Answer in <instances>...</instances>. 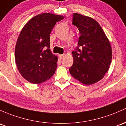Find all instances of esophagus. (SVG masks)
I'll return each mask as SVG.
<instances>
[{
  "mask_svg": "<svg viewBox=\"0 0 126 126\" xmlns=\"http://www.w3.org/2000/svg\"><path fill=\"white\" fill-rule=\"evenodd\" d=\"M58 56H59V59H63L64 55H58Z\"/></svg>",
  "mask_w": 126,
  "mask_h": 126,
  "instance_id": "obj_1",
  "label": "esophagus"
}]
</instances>
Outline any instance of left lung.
Returning <instances> with one entry per match:
<instances>
[{"label": "left lung", "mask_w": 126, "mask_h": 126, "mask_svg": "<svg viewBox=\"0 0 126 126\" xmlns=\"http://www.w3.org/2000/svg\"><path fill=\"white\" fill-rule=\"evenodd\" d=\"M73 25L78 28V46L73 51V64L69 71L83 84H94L103 79L112 61V48L100 25L90 17L73 15ZM82 47L79 49V47Z\"/></svg>", "instance_id": "1"}]
</instances>
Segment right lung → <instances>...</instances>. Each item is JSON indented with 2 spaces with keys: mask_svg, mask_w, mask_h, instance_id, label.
Instances as JSON below:
<instances>
[{
  "mask_svg": "<svg viewBox=\"0 0 126 126\" xmlns=\"http://www.w3.org/2000/svg\"><path fill=\"white\" fill-rule=\"evenodd\" d=\"M63 16L43 13L35 16L23 28L15 48L16 65L21 75L34 84L52 78L58 57L50 49V34Z\"/></svg>",
  "mask_w": 126,
  "mask_h": 126,
  "instance_id": "right-lung-1",
  "label": "right lung"
}]
</instances>
